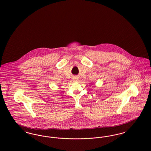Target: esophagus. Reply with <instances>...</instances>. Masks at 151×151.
Segmentation results:
<instances>
[{
  "label": "esophagus",
  "instance_id": "34e87169",
  "mask_svg": "<svg viewBox=\"0 0 151 151\" xmlns=\"http://www.w3.org/2000/svg\"><path fill=\"white\" fill-rule=\"evenodd\" d=\"M73 80L74 82H77L78 81V77H74L73 78Z\"/></svg>",
  "mask_w": 151,
  "mask_h": 151
}]
</instances>
